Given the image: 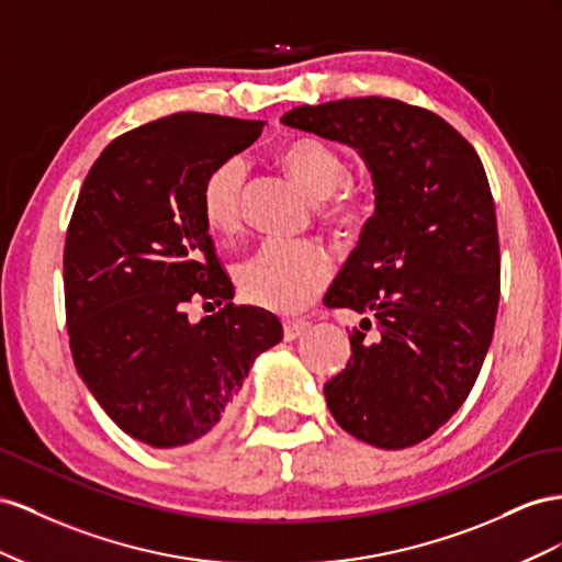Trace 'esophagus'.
<instances>
[{
  "instance_id": "obj_1",
  "label": "esophagus",
  "mask_w": 562,
  "mask_h": 562,
  "mask_svg": "<svg viewBox=\"0 0 562 562\" xmlns=\"http://www.w3.org/2000/svg\"><path fill=\"white\" fill-rule=\"evenodd\" d=\"M308 327H311V323H306V319H286V323H284V341L299 339V336L306 331Z\"/></svg>"
}]
</instances>
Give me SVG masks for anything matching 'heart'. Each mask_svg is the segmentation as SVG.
<instances>
[{
	"mask_svg": "<svg viewBox=\"0 0 562 562\" xmlns=\"http://www.w3.org/2000/svg\"><path fill=\"white\" fill-rule=\"evenodd\" d=\"M280 159L294 181L311 198L323 200V216L339 228H356L370 214L362 190L346 183L344 155L319 138H294L280 148ZM247 165L228 157L216 165L202 183V218L214 235L233 237L243 226ZM331 276V259L313 239H268L237 268L243 296L276 313H296L323 290Z\"/></svg>",
	"mask_w": 562,
	"mask_h": 562,
	"instance_id": "b5f03b06",
	"label": "heart"
}]
</instances>
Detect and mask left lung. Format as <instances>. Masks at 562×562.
<instances>
[{
    "label": "left lung",
    "instance_id": "8db88e82",
    "mask_svg": "<svg viewBox=\"0 0 562 562\" xmlns=\"http://www.w3.org/2000/svg\"><path fill=\"white\" fill-rule=\"evenodd\" d=\"M282 124L356 148L372 173L374 216L325 296L376 327L325 383L331 416L381 450L430 438L463 405L499 308V233L471 143L436 112L395 99L301 105Z\"/></svg>",
    "mask_w": 562,
    "mask_h": 562
}]
</instances>
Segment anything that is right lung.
<instances>
[{
    "instance_id": "add662e5",
    "label": "right lung",
    "mask_w": 562,
    "mask_h": 562,
    "mask_svg": "<svg viewBox=\"0 0 562 562\" xmlns=\"http://www.w3.org/2000/svg\"><path fill=\"white\" fill-rule=\"evenodd\" d=\"M261 130L176 112L112 140L79 190L63 254L72 360L110 419L157 450L214 432L282 339L276 315L233 303L200 206L206 173ZM200 297L227 306L190 324Z\"/></svg>"
}]
</instances>
